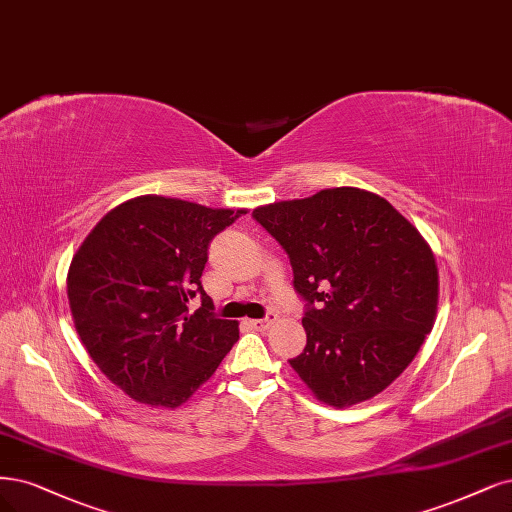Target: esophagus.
Instances as JSON below:
<instances>
[{"label": "esophagus", "mask_w": 512, "mask_h": 512, "mask_svg": "<svg viewBox=\"0 0 512 512\" xmlns=\"http://www.w3.org/2000/svg\"><path fill=\"white\" fill-rule=\"evenodd\" d=\"M275 320H277L275 313H267V317H262V320H250V326L256 330H267Z\"/></svg>", "instance_id": "1"}]
</instances>
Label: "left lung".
I'll return each instance as SVG.
<instances>
[{"mask_svg":"<svg viewBox=\"0 0 512 512\" xmlns=\"http://www.w3.org/2000/svg\"><path fill=\"white\" fill-rule=\"evenodd\" d=\"M252 216L286 250L307 303V345L290 360L296 375L337 409L383 392L436 320L438 269L426 239L383 197L351 186Z\"/></svg>","mask_w":512,"mask_h":512,"instance_id":"left-lung-1","label":"left lung"}]
</instances>
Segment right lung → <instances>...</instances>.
Listing matches in <instances>:
<instances>
[{
	"mask_svg": "<svg viewBox=\"0 0 512 512\" xmlns=\"http://www.w3.org/2000/svg\"><path fill=\"white\" fill-rule=\"evenodd\" d=\"M245 209L158 195L105 214L69 264L67 298L88 356L129 398L175 409L216 373L239 324L201 286L209 241ZM199 295L202 307L189 311Z\"/></svg>",
	"mask_w": 512,
	"mask_h": 512,
	"instance_id": "add662e5",
	"label": "right lung"
}]
</instances>
